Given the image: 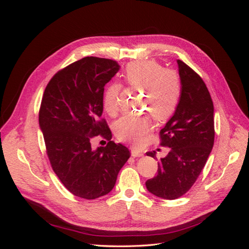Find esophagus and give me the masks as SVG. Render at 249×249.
<instances>
[{
  "instance_id": "obj_1",
  "label": "esophagus",
  "mask_w": 249,
  "mask_h": 249,
  "mask_svg": "<svg viewBox=\"0 0 249 249\" xmlns=\"http://www.w3.org/2000/svg\"><path fill=\"white\" fill-rule=\"evenodd\" d=\"M131 154H132V157H134V158H138V157H142L143 156L142 153L138 152V150H136V149H132Z\"/></svg>"
}]
</instances>
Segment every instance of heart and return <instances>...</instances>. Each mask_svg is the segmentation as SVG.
Returning <instances> with one entry per match:
<instances>
[{"mask_svg": "<svg viewBox=\"0 0 249 249\" xmlns=\"http://www.w3.org/2000/svg\"><path fill=\"white\" fill-rule=\"evenodd\" d=\"M124 77L130 86L144 90V109L156 120L164 122L173 115L182 94V84L176 71L165 70L155 60H140L126 66ZM119 91L120 86L113 84L105 93L104 109L111 116L118 113ZM150 130L152 122L147 116L126 115L114 125L116 138L133 146H140Z\"/></svg>", "mask_w": 249, "mask_h": 249, "instance_id": "obj_1", "label": "heart"}]
</instances>
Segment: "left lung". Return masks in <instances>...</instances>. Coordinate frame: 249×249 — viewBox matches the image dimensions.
I'll list each match as a JSON object with an SVG mask.
<instances>
[{"label":"left lung","instance_id":"1","mask_svg":"<svg viewBox=\"0 0 249 249\" xmlns=\"http://www.w3.org/2000/svg\"><path fill=\"white\" fill-rule=\"evenodd\" d=\"M182 94L173 116L160 131V144L170 148L158 162L156 177L146 180L158 197L177 199L196 182L214 145V106L205 82L178 60ZM156 159V152L146 153Z\"/></svg>","mask_w":249,"mask_h":249}]
</instances>
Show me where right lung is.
I'll use <instances>...</instances> for the list:
<instances>
[{
  "mask_svg": "<svg viewBox=\"0 0 249 249\" xmlns=\"http://www.w3.org/2000/svg\"><path fill=\"white\" fill-rule=\"evenodd\" d=\"M119 71L111 59L85 57L59 71L44 90L39 109L51 166L73 195L95 199L114 187L130 150L111 140L102 118L104 87ZM100 134L109 140L94 151L89 142Z\"/></svg>",
  "mask_w": 249,
  "mask_h": 249,
  "instance_id": "right-lung-1",
  "label": "right lung"
}]
</instances>
